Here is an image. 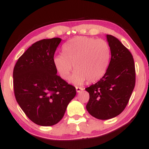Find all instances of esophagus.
<instances>
[{
    "mask_svg": "<svg viewBox=\"0 0 149 149\" xmlns=\"http://www.w3.org/2000/svg\"><path fill=\"white\" fill-rule=\"evenodd\" d=\"M84 89V88L83 87H76V91H77V93H79V92H81V91H83Z\"/></svg>",
    "mask_w": 149,
    "mask_h": 149,
    "instance_id": "obj_1",
    "label": "esophagus"
}]
</instances>
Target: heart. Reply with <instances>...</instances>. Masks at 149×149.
<instances>
[{
    "label": "heart",
    "instance_id": "1",
    "mask_svg": "<svg viewBox=\"0 0 149 149\" xmlns=\"http://www.w3.org/2000/svg\"><path fill=\"white\" fill-rule=\"evenodd\" d=\"M64 54L54 56L56 70L64 80L69 78L73 69L75 72L70 81L81 85L86 80L94 83L105 74L110 58V48L106 41L79 36L73 38L63 47Z\"/></svg>",
    "mask_w": 149,
    "mask_h": 149
}]
</instances>
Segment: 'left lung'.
Segmentation results:
<instances>
[{
    "label": "left lung",
    "instance_id": "1",
    "mask_svg": "<svg viewBox=\"0 0 149 149\" xmlns=\"http://www.w3.org/2000/svg\"><path fill=\"white\" fill-rule=\"evenodd\" d=\"M106 38L111 56L108 68L97 83L85 89L89 93L87 110L100 120L111 119L124 111L136 81L132 54L114 36Z\"/></svg>",
    "mask_w": 149,
    "mask_h": 149
}]
</instances>
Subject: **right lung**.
I'll return each instance as SVG.
<instances>
[{
    "instance_id": "obj_1",
    "label": "right lung",
    "mask_w": 149,
    "mask_h": 149,
    "mask_svg": "<svg viewBox=\"0 0 149 149\" xmlns=\"http://www.w3.org/2000/svg\"><path fill=\"white\" fill-rule=\"evenodd\" d=\"M61 39H44L31 45L17 60L13 70L16 100L35 124L53 126L59 122L76 89L58 76L53 58Z\"/></svg>"
}]
</instances>
